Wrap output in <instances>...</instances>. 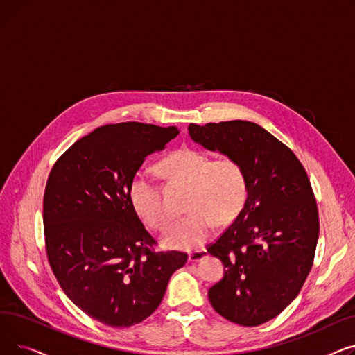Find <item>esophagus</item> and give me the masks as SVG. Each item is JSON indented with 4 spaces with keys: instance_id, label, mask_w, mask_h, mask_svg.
I'll return each instance as SVG.
<instances>
[{
    "instance_id": "esophagus-1",
    "label": "esophagus",
    "mask_w": 355,
    "mask_h": 355,
    "mask_svg": "<svg viewBox=\"0 0 355 355\" xmlns=\"http://www.w3.org/2000/svg\"><path fill=\"white\" fill-rule=\"evenodd\" d=\"M206 256H207V250H206V249L196 250V252H193V253L189 254V262H190V263H196V262H198V260L204 259Z\"/></svg>"
}]
</instances>
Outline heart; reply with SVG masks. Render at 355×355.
<instances>
[{
    "label": "heart",
    "instance_id": "obj_1",
    "mask_svg": "<svg viewBox=\"0 0 355 355\" xmlns=\"http://www.w3.org/2000/svg\"><path fill=\"white\" fill-rule=\"evenodd\" d=\"M166 180L187 184V216L168 229L162 245L174 250L200 248L214 225H227L243 209L248 198V178L239 161L225 157L213 159L198 149L181 148L157 164ZM129 201L135 213L153 229L166 227L168 214L157 185L145 175L129 184Z\"/></svg>",
    "mask_w": 355,
    "mask_h": 355
}]
</instances>
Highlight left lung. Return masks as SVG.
Instances as JSON below:
<instances>
[{"instance_id":"1","label":"left lung","mask_w":355,"mask_h":355,"mask_svg":"<svg viewBox=\"0 0 355 355\" xmlns=\"http://www.w3.org/2000/svg\"><path fill=\"white\" fill-rule=\"evenodd\" d=\"M191 139L243 166L248 198L233 225L207 252L226 270L209 289L223 318L257 327L300 293L312 268L320 218L305 168L291 149L257 123H190Z\"/></svg>"}]
</instances>
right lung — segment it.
I'll return each mask as SVG.
<instances>
[{"label": "right lung", "mask_w": 355, "mask_h": 355, "mask_svg": "<svg viewBox=\"0 0 355 355\" xmlns=\"http://www.w3.org/2000/svg\"><path fill=\"white\" fill-rule=\"evenodd\" d=\"M180 134L139 122L105 125L74 142L51 168L43 200L46 252L69 300L114 328L142 322L187 262L157 245L129 201L145 158Z\"/></svg>", "instance_id": "obj_1"}]
</instances>
